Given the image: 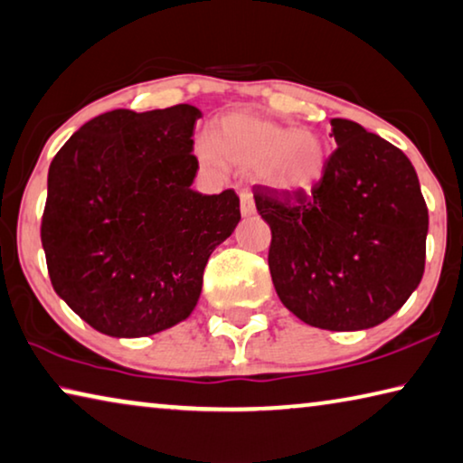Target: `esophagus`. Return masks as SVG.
<instances>
[{"label":"esophagus","mask_w":463,"mask_h":463,"mask_svg":"<svg viewBox=\"0 0 463 463\" xmlns=\"http://www.w3.org/2000/svg\"><path fill=\"white\" fill-rule=\"evenodd\" d=\"M241 214H243V216H253L255 214L253 195H251V192H247V189L241 192Z\"/></svg>","instance_id":"obj_1"}]
</instances>
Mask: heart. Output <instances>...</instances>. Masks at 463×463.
<instances>
[{
	"label": "heart",
	"instance_id": "heart-1",
	"mask_svg": "<svg viewBox=\"0 0 463 463\" xmlns=\"http://www.w3.org/2000/svg\"><path fill=\"white\" fill-rule=\"evenodd\" d=\"M195 156L205 166H220L222 156L245 171L258 173L261 185L280 195H309L326 179L329 146L311 129L231 113L218 123L216 139H195Z\"/></svg>",
	"mask_w": 463,
	"mask_h": 463
}]
</instances>
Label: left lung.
<instances>
[{
	"mask_svg": "<svg viewBox=\"0 0 463 463\" xmlns=\"http://www.w3.org/2000/svg\"><path fill=\"white\" fill-rule=\"evenodd\" d=\"M309 195L253 189L271 229L269 274L282 305L329 332L369 329L402 309L427 258L429 210L406 154L348 119Z\"/></svg>",
	"mask_w": 463,
	"mask_h": 463,
	"instance_id": "1",
	"label": "left lung"
}]
</instances>
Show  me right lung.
Segmentation results:
<instances>
[{
  "mask_svg": "<svg viewBox=\"0 0 463 463\" xmlns=\"http://www.w3.org/2000/svg\"><path fill=\"white\" fill-rule=\"evenodd\" d=\"M200 117L192 105L115 109L84 123L49 166L41 241L51 284L100 334L144 337L185 321L212 251L237 229L232 189H192Z\"/></svg>",
  "mask_w": 463,
  "mask_h": 463,
  "instance_id": "add662e5",
  "label": "right lung"
}]
</instances>
